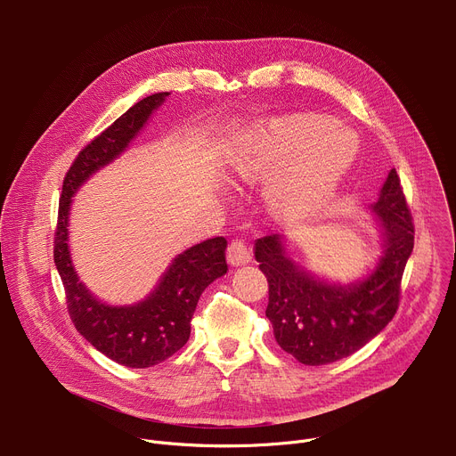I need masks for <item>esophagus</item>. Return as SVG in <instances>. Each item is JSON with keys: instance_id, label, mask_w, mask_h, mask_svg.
Returning <instances> with one entry per match:
<instances>
[{"instance_id": "esophagus-1", "label": "esophagus", "mask_w": 456, "mask_h": 456, "mask_svg": "<svg viewBox=\"0 0 456 456\" xmlns=\"http://www.w3.org/2000/svg\"><path fill=\"white\" fill-rule=\"evenodd\" d=\"M227 259L232 267H241L250 264V252L243 241L236 240L227 248Z\"/></svg>"}]
</instances>
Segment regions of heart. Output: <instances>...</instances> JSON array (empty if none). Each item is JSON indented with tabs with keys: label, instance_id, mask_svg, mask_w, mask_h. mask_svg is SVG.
<instances>
[{
	"label": "heart",
	"instance_id": "b5f03b06",
	"mask_svg": "<svg viewBox=\"0 0 456 456\" xmlns=\"http://www.w3.org/2000/svg\"><path fill=\"white\" fill-rule=\"evenodd\" d=\"M355 134L324 117L294 113L254 120L231 137L222 164L240 178H265L264 200L285 220L321 211L352 169Z\"/></svg>",
	"mask_w": 456,
	"mask_h": 456
}]
</instances>
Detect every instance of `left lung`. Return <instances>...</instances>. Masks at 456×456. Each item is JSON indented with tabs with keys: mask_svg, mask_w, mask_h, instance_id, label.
Returning a JSON list of instances; mask_svg holds the SVG:
<instances>
[{
	"mask_svg": "<svg viewBox=\"0 0 456 456\" xmlns=\"http://www.w3.org/2000/svg\"><path fill=\"white\" fill-rule=\"evenodd\" d=\"M380 234V256L354 281L319 278L290 257L285 238L254 241V257L269 281L265 315L276 343L301 364L321 366L352 355L394 319L401 280L413 252V224L395 169L368 206Z\"/></svg>",
	"mask_w": 456,
	"mask_h": 456,
	"instance_id": "8db88e82",
	"label": "left lung"
}]
</instances>
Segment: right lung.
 Returning <instances> with one entry per match:
<instances>
[{"label":"right lung","instance_id":"1","mask_svg":"<svg viewBox=\"0 0 456 456\" xmlns=\"http://www.w3.org/2000/svg\"><path fill=\"white\" fill-rule=\"evenodd\" d=\"M169 92L135 102L76 159L62 182L53 262L67 292L77 332L108 359L127 368H150L178 352L191 336V317L202 292L227 274V240L218 236L180 252L141 301L110 305L79 280L70 252V211L76 192L97 171L115 162L146 127Z\"/></svg>","mask_w":456,"mask_h":456}]
</instances>
